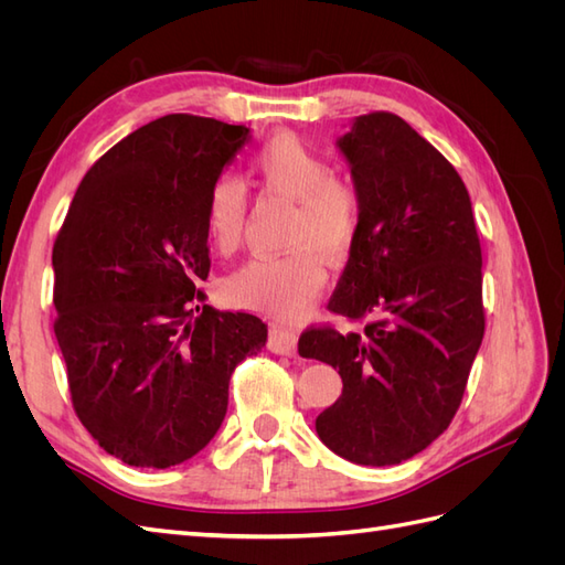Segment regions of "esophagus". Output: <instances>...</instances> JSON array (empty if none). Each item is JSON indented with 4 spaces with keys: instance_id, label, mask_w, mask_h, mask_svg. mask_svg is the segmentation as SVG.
Returning <instances> with one entry per match:
<instances>
[{
    "instance_id": "34e87169",
    "label": "esophagus",
    "mask_w": 565,
    "mask_h": 565,
    "mask_svg": "<svg viewBox=\"0 0 565 565\" xmlns=\"http://www.w3.org/2000/svg\"><path fill=\"white\" fill-rule=\"evenodd\" d=\"M299 334L285 324H273L268 334V349L278 355H295L297 353Z\"/></svg>"
}]
</instances>
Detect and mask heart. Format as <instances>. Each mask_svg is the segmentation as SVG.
Here are the masks:
<instances>
[{
	"mask_svg": "<svg viewBox=\"0 0 565 565\" xmlns=\"http://www.w3.org/2000/svg\"><path fill=\"white\" fill-rule=\"evenodd\" d=\"M252 174L268 193L295 200L289 216L285 254L254 256L221 282V297L237 309L295 318L309 309L328 280L319 254L341 259L353 247L361 226V202L355 188L332 177L320 152L295 134H276L254 152ZM247 214L245 183L218 177L204 198V233L218 254L241 245Z\"/></svg>",
	"mask_w": 565,
	"mask_h": 565,
	"instance_id": "b5f03b06",
	"label": "heart"
}]
</instances>
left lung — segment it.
I'll return each mask as SVG.
<instances>
[{"instance_id":"8db88e82","label":"left lung","mask_w":565,"mask_h":565,"mask_svg":"<svg viewBox=\"0 0 565 565\" xmlns=\"http://www.w3.org/2000/svg\"><path fill=\"white\" fill-rule=\"evenodd\" d=\"M337 148L361 226L328 309L367 324L306 330L299 355L344 382L316 419L324 446L391 467L431 446L465 396L486 330L481 243L465 181L398 115L355 117Z\"/></svg>"}]
</instances>
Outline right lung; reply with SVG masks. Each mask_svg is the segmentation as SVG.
Masks as SVG:
<instances>
[{"label":"right lung","mask_w":565,"mask_h":565,"mask_svg":"<svg viewBox=\"0 0 565 565\" xmlns=\"http://www.w3.org/2000/svg\"><path fill=\"white\" fill-rule=\"evenodd\" d=\"M249 136L212 117L152 119L89 169L56 237L54 332L75 413L129 467L198 455L235 365L266 347L259 318L200 309L195 287L210 276L204 198Z\"/></svg>","instance_id":"obj_1"}]
</instances>
